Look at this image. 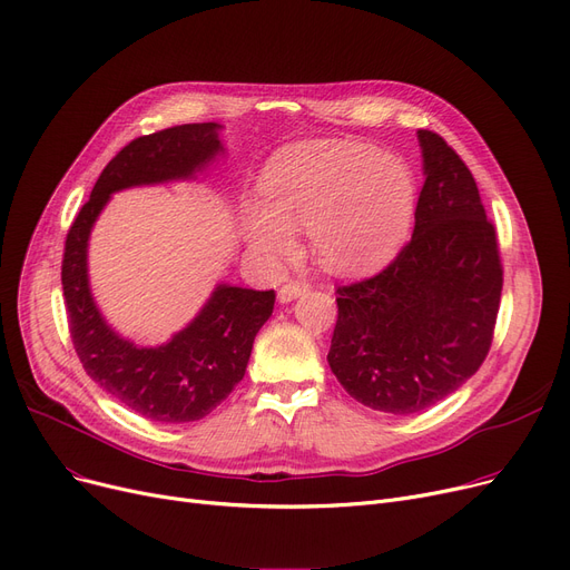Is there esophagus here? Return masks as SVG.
<instances>
[{
    "label": "esophagus",
    "mask_w": 570,
    "mask_h": 570,
    "mask_svg": "<svg viewBox=\"0 0 570 570\" xmlns=\"http://www.w3.org/2000/svg\"><path fill=\"white\" fill-rule=\"evenodd\" d=\"M307 291H309L307 282H288V284H284L279 288V301L282 303H291V301H295V298H298V295H303Z\"/></svg>",
    "instance_id": "34e87169"
}]
</instances>
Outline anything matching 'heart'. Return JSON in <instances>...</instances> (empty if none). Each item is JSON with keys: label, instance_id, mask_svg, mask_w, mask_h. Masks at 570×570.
<instances>
[{"label": "heart", "instance_id": "obj_1", "mask_svg": "<svg viewBox=\"0 0 570 570\" xmlns=\"http://www.w3.org/2000/svg\"><path fill=\"white\" fill-rule=\"evenodd\" d=\"M269 205H249L246 237L267 263L298 249L295 228H307L326 267L365 275L403 246L416 207L410 167L377 146L314 139L282 148L263 177Z\"/></svg>", "mask_w": 570, "mask_h": 570}]
</instances>
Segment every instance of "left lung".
Listing matches in <instances>:
<instances>
[{
  "label": "left lung",
  "mask_w": 570,
  "mask_h": 570,
  "mask_svg": "<svg viewBox=\"0 0 570 570\" xmlns=\"http://www.w3.org/2000/svg\"><path fill=\"white\" fill-rule=\"evenodd\" d=\"M424 188L414 233L377 275L337 286L328 363L358 403L414 414L473 377L484 363L503 288L497 228L454 148L419 130Z\"/></svg>",
  "instance_id": "left-lung-1"
}]
</instances>
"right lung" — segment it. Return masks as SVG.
<instances>
[{"label": "right lung", "instance_id": "right-lung-1", "mask_svg": "<svg viewBox=\"0 0 570 570\" xmlns=\"http://www.w3.org/2000/svg\"><path fill=\"white\" fill-rule=\"evenodd\" d=\"M216 122H186L132 139L109 160L65 239L62 291L73 350L88 377L132 412L163 424L207 416L244 377L256 333L275 309V291L220 284L193 324L163 346L118 337L88 288L86 246L114 190L193 177L224 146Z\"/></svg>", "mask_w": 570, "mask_h": 570}]
</instances>
